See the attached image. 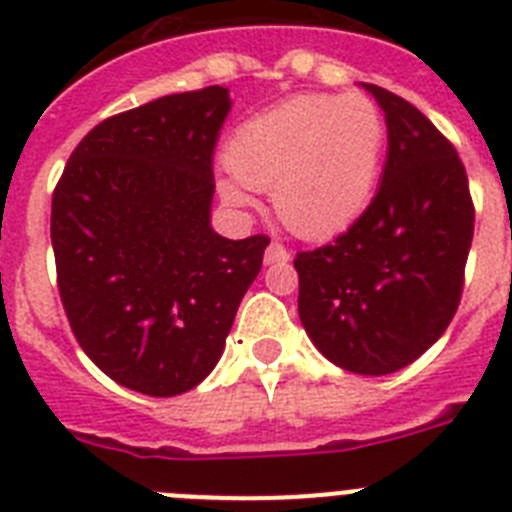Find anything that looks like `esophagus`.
Returning <instances> with one entry per match:
<instances>
[{
	"instance_id": "esophagus-1",
	"label": "esophagus",
	"mask_w": 512,
	"mask_h": 512,
	"mask_svg": "<svg viewBox=\"0 0 512 512\" xmlns=\"http://www.w3.org/2000/svg\"><path fill=\"white\" fill-rule=\"evenodd\" d=\"M290 248L282 246L279 240H272L269 246H266V253H264V261L266 264H282V261H290Z\"/></svg>"
}]
</instances>
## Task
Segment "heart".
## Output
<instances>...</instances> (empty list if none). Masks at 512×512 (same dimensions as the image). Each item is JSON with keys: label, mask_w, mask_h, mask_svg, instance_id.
Segmentation results:
<instances>
[{"label": "heart", "mask_w": 512, "mask_h": 512, "mask_svg": "<svg viewBox=\"0 0 512 512\" xmlns=\"http://www.w3.org/2000/svg\"><path fill=\"white\" fill-rule=\"evenodd\" d=\"M386 119L373 98L295 95L235 129L225 147L233 181L222 196L246 204L272 191L279 220L305 238L339 233L368 207L381 176Z\"/></svg>", "instance_id": "1"}]
</instances>
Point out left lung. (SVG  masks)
Here are the masks:
<instances>
[{"instance_id":"left-lung-1","label":"left lung","mask_w":512,"mask_h":512,"mask_svg":"<svg viewBox=\"0 0 512 512\" xmlns=\"http://www.w3.org/2000/svg\"><path fill=\"white\" fill-rule=\"evenodd\" d=\"M388 160L368 209L331 243L298 251V310L326 360L360 375L406 368L456 316L474 238L469 178L451 139L409 100L368 85Z\"/></svg>"}]
</instances>
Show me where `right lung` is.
Listing matches in <instances>:
<instances>
[{
    "mask_svg": "<svg viewBox=\"0 0 512 512\" xmlns=\"http://www.w3.org/2000/svg\"><path fill=\"white\" fill-rule=\"evenodd\" d=\"M230 111L209 85L87 131L51 196L56 285L74 339L111 381L178 396L212 373L269 235L209 227Z\"/></svg>",
    "mask_w": 512,
    "mask_h": 512,
    "instance_id": "add662e5",
    "label": "right lung"
}]
</instances>
